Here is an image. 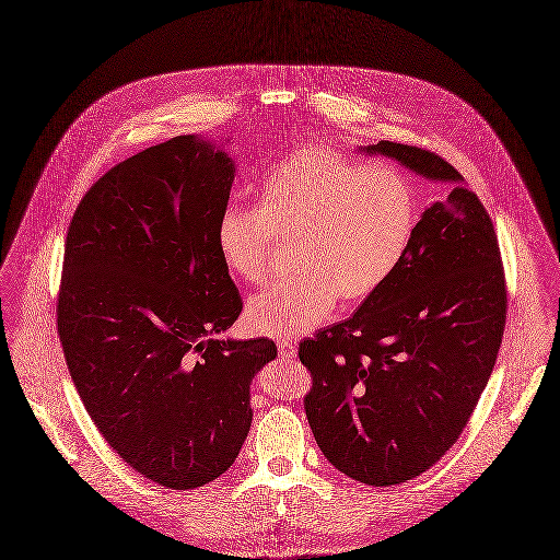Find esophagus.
Wrapping results in <instances>:
<instances>
[{"label":"esophagus","mask_w":560,"mask_h":560,"mask_svg":"<svg viewBox=\"0 0 560 560\" xmlns=\"http://www.w3.org/2000/svg\"><path fill=\"white\" fill-rule=\"evenodd\" d=\"M277 349L281 358H294L296 355V345L292 341H277Z\"/></svg>","instance_id":"1"}]
</instances>
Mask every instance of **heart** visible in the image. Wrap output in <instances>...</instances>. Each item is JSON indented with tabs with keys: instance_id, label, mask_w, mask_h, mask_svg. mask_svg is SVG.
Returning a JSON list of instances; mask_svg holds the SVG:
<instances>
[{
	"instance_id": "1",
	"label": "heart",
	"mask_w": 560,
	"mask_h": 560,
	"mask_svg": "<svg viewBox=\"0 0 560 560\" xmlns=\"http://www.w3.org/2000/svg\"><path fill=\"white\" fill-rule=\"evenodd\" d=\"M418 225L409 180L328 147H304L270 168L258 209L230 207L217 249L245 283L275 272L279 245H294L296 275L249 302L247 322L266 337L292 339L324 324L339 296L375 294L396 272Z\"/></svg>"
}]
</instances>
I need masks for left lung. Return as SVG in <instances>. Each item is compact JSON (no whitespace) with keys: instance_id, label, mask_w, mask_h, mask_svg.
I'll return each mask as SVG.
<instances>
[{"instance_id":"8db88e82","label":"left lung","mask_w":560,"mask_h":560,"mask_svg":"<svg viewBox=\"0 0 560 560\" xmlns=\"http://www.w3.org/2000/svg\"><path fill=\"white\" fill-rule=\"evenodd\" d=\"M362 151L445 185L443 196L386 283L299 355L313 377L306 420L328 463L394 486L431 469L467 427L497 362L508 290L492 219L463 174L409 144Z\"/></svg>"}]
</instances>
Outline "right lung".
Masks as SVG:
<instances>
[{"label": "right lung", "instance_id": "right-lung-1", "mask_svg": "<svg viewBox=\"0 0 560 560\" xmlns=\"http://www.w3.org/2000/svg\"><path fill=\"white\" fill-rule=\"evenodd\" d=\"M234 162L176 136L91 185L70 221L57 332L86 413L147 479L191 490L225 474L252 429L268 339H219L243 301L217 249Z\"/></svg>", "mask_w": 560, "mask_h": 560}]
</instances>
